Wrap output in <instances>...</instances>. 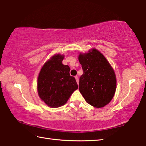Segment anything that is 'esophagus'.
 <instances>
[{
    "mask_svg": "<svg viewBox=\"0 0 146 146\" xmlns=\"http://www.w3.org/2000/svg\"><path fill=\"white\" fill-rule=\"evenodd\" d=\"M75 79H76V82H77V84H78V83H79V79H78V77L77 76H75Z\"/></svg>",
    "mask_w": 146,
    "mask_h": 146,
    "instance_id": "esophagus-1",
    "label": "esophagus"
}]
</instances>
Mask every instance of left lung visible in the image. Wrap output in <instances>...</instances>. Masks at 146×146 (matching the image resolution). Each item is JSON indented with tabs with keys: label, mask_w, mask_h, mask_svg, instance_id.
I'll list each match as a JSON object with an SVG mask.
<instances>
[{
	"label": "left lung",
	"mask_w": 146,
	"mask_h": 146,
	"mask_svg": "<svg viewBox=\"0 0 146 146\" xmlns=\"http://www.w3.org/2000/svg\"><path fill=\"white\" fill-rule=\"evenodd\" d=\"M78 60L84 71L79 79V91L89 104L104 107L114 97L117 86L114 70L96 49L80 53Z\"/></svg>",
	"instance_id": "8db88e82"
}]
</instances>
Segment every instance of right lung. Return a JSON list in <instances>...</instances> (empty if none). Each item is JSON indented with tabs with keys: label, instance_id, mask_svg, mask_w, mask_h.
Returning a JSON list of instances; mask_svg holds the SVG:
<instances>
[{
	"label": "right lung",
	"instance_id": "right-lung-1",
	"mask_svg": "<svg viewBox=\"0 0 146 146\" xmlns=\"http://www.w3.org/2000/svg\"><path fill=\"white\" fill-rule=\"evenodd\" d=\"M64 56L60 54L53 55L44 64L38 76L39 97L51 108L65 104L78 89L75 78L70 76V67L62 63Z\"/></svg>",
	"mask_w": 146,
	"mask_h": 146
}]
</instances>
